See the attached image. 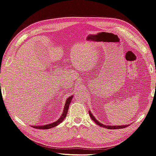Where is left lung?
Listing matches in <instances>:
<instances>
[{
    "mask_svg": "<svg viewBox=\"0 0 156 156\" xmlns=\"http://www.w3.org/2000/svg\"><path fill=\"white\" fill-rule=\"evenodd\" d=\"M89 114H90V116L91 117V119H93V122H95V123L96 124H97L98 126H99L101 127H103L106 128V129H123V128L127 127L129 126V125H126V126H105V125H103V124L99 122H98L97 120L95 118V117L93 116V114L91 113L90 111V112H89Z\"/></svg>",
    "mask_w": 156,
    "mask_h": 156,
    "instance_id": "1",
    "label": "left lung"
}]
</instances>
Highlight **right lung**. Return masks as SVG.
<instances>
[{
  "instance_id": "1",
  "label": "right lung",
  "mask_w": 156,
  "mask_h": 156,
  "mask_svg": "<svg viewBox=\"0 0 156 156\" xmlns=\"http://www.w3.org/2000/svg\"><path fill=\"white\" fill-rule=\"evenodd\" d=\"M73 96H70V97H68V99H66L63 114H62L60 118L58 120H57V121L53 122L52 123L48 124V125L42 126H33V127H34L35 129H51L52 127H54L57 126V125H59V123H61L62 122H63V120L66 116V114H67V112H68V110H69V105H70V102H71V100L73 99Z\"/></svg>"
}]
</instances>
